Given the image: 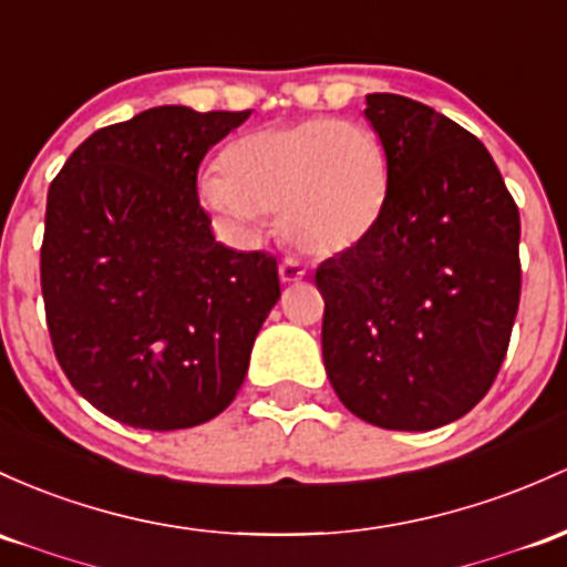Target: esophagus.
I'll return each mask as SVG.
<instances>
[{"label": "esophagus", "instance_id": "34e87169", "mask_svg": "<svg viewBox=\"0 0 567 567\" xmlns=\"http://www.w3.org/2000/svg\"><path fill=\"white\" fill-rule=\"evenodd\" d=\"M307 277V269H303L301 264H298V260H282V264H279V279H282V282H301V279Z\"/></svg>", "mask_w": 567, "mask_h": 567}]
</instances>
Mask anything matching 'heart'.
<instances>
[{
	"label": "heart",
	"instance_id": "heart-1",
	"mask_svg": "<svg viewBox=\"0 0 567 567\" xmlns=\"http://www.w3.org/2000/svg\"><path fill=\"white\" fill-rule=\"evenodd\" d=\"M198 198L234 236L250 239L277 213L298 252L331 258L369 239L390 198V158L363 123L309 117L231 142L223 172L198 179Z\"/></svg>",
	"mask_w": 567,
	"mask_h": 567
}]
</instances>
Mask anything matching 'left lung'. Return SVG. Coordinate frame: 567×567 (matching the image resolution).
<instances>
[{
    "mask_svg": "<svg viewBox=\"0 0 567 567\" xmlns=\"http://www.w3.org/2000/svg\"><path fill=\"white\" fill-rule=\"evenodd\" d=\"M390 198L369 239L320 264L322 360L371 425L433 431L493 388L519 309V209L493 155L414 99L369 93Z\"/></svg>",
    "mask_w": 567,
    "mask_h": 567,
    "instance_id": "obj_1",
    "label": "left lung"
}]
</instances>
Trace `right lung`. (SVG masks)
<instances>
[{
    "label": "right lung",
    "mask_w": 567,
    "mask_h": 567,
    "mask_svg": "<svg viewBox=\"0 0 567 567\" xmlns=\"http://www.w3.org/2000/svg\"><path fill=\"white\" fill-rule=\"evenodd\" d=\"M247 117L145 110L93 132L48 190L40 279L55 358L123 425L179 431L220 414L279 301L274 255L220 245L196 193L204 155Z\"/></svg>",
    "instance_id": "obj_1"
}]
</instances>
